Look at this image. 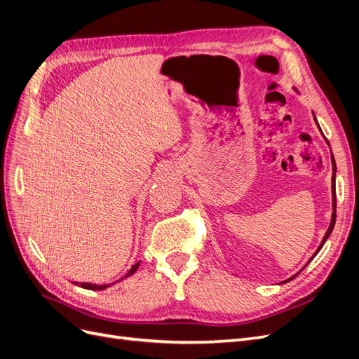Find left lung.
I'll use <instances>...</instances> for the list:
<instances>
[{"instance_id":"1","label":"left lung","mask_w":359,"mask_h":359,"mask_svg":"<svg viewBox=\"0 0 359 359\" xmlns=\"http://www.w3.org/2000/svg\"><path fill=\"white\" fill-rule=\"evenodd\" d=\"M313 114V112H312ZM313 119H315V123H316V126H318V128H320V131H321V127H320V124H318V121H316V118H315V114H313ZM321 135H323V131H321ZM325 139V137H324ZM325 142L328 143V140L325 139ZM330 146V144H328ZM331 165H333V176H331V205H333V213H331V220H330V226H328V229H327V232H325V235H324V238H323V241H321V244L320 245H318V248H316V251H315V253L312 255V257L309 259V262L318 255V253H320V250L323 248V245L325 244V241L328 240V236L331 235V232H333V229H334V223H336V161H334V156H333V154H331ZM308 262V263H309ZM308 263L306 264H304V266L296 273V275H293V276H291V278H288V280H285L283 284H285V283H288V281H291V280H293V278H296L304 268H306L308 266Z\"/></svg>"}]
</instances>
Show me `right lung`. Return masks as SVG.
Listing matches in <instances>:
<instances>
[{"label":"right lung","instance_id":"add662e5","mask_svg":"<svg viewBox=\"0 0 359 359\" xmlns=\"http://www.w3.org/2000/svg\"><path fill=\"white\" fill-rule=\"evenodd\" d=\"M139 266H140V262H136V263L133 264V266L128 269V272H127L123 278H119L118 281H115V283H112V284H102V285H99V284H91V283H74V284H75V285H79V287H83V288H87V290H104V288H108V287H111V285H114V284H116V283H119V281L126 280V278L131 276L133 273H135V272L139 269Z\"/></svg>","mask_w":359,"mask_h":359}]
</instances>
